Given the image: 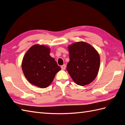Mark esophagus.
Masks as SVG:
<instances>
[{
    "label": "esophagus",
    "instance_id": "obj_1",
    "mask_svg": "<svg viewBox=\"0 0 125 125\" xmlns=\"http://www.w3.org/2000/svg\"><path fill=\"white\" fill-rule=\"evenodd\" d=\"M66 68V65L65 64H63V65L61 66V69H62V70H65Z\"/></svg>",
    "mask_w": 125,
    "mask_h": 125
}]
</instances>
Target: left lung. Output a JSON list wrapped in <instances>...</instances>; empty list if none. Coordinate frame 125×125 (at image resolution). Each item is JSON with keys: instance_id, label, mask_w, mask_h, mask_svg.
Instances as JSON below:
<instances>
[{"instance_id": "obj_1", "label": "left lung", "mask_w": 125, "mask_h": 125, "mask_svg": "<svg viewBox=\"0 0 125 125\" xmlns=\"http://www.w3.org/2000/svg\"><path fill=\"white\" fill-rule=\"evenodd\" d=\"M70 61L67 70L75 83L81 86L91 83L98 75L100 67L99 53L85 42H75L68 47Z\"/></svg>"}]
</instances>
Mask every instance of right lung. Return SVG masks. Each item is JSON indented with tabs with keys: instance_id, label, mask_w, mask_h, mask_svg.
Masks as SVG:
<instances>
[{
	"instance_id": "right-lung-1",
	"label": "right lung",
	"mask_w": 125,
	"mask_h": 125,
	"mask_svg": "<svg viewBox=\"0 0 125 125\" xmlns=\"http://www.w3.org/2000/svg\"><path fill=\"white\" fill-rule=\"evenodd\" d=\"M50 48L43 44L31 46L23 57L21 67L28 81L40 88H46L52 83L61 68L50 55Z\"/></svg>"
}]
</instances>
